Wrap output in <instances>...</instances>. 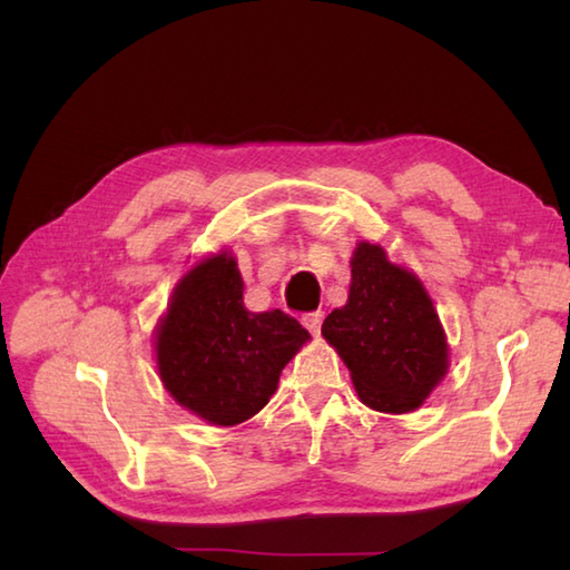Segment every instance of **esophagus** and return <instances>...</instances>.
I'll return each instance as SVG.
<instances>
[{"label":"esophagus","instance_id":"1","mask_svg":"<svg viewBox=\"0 0 570 570\" xmlns=\"http://www.w3.org/2000/svg\"><path fill=\"white\" fill-rule=\"evenodd\" d=\"M304 325L313 333L318 335L321 333V325H323V311H313V313H306L304 316Z\"/></svg>","mask_w":570,"mask_h":570}]
</instances>
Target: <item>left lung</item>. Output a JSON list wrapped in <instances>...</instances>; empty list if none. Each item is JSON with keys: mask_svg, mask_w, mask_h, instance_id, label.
I'll return each instance as SVG.
<instances>
[{"mask_svg": "<svg viewBox=\"0 0 570 570\" xmlns=\"http://www.w3.org/2000/svg\"><path fill=\"white\" fill-rule=\"evenodd\" d=\"M350 294L323 321V337L350 370L362 404L384 414L419 409L448 370L439 313L419 278L360 242L350 262Z\"/></svg>", "mask_w": 570, "mask_h": 570, "instance_id": "left-lung-1", "label": "left lung"}]
</instances>
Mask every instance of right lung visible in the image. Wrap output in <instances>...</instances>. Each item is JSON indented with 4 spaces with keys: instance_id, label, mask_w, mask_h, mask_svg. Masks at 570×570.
<instances>
[{
    "instance_id": "1",
    "label": "right lung",
    "mask_w": 570,
    "mask_h": 570,
    "mask_svg": "<svg viewBox=\"0 0 570 570\" xmlns=\"http://www.w3.org/2000/svg\"><path fill=\"white\" fill-rule=\"evenodd\" d=\"M242 292L235 257L215 254L180 278L156 328L166 392L213 426H235L264 409L286 362L311 341L284 311H247Z\"/></svg>"
}]
</instances>
